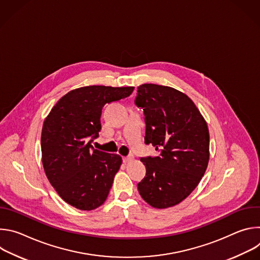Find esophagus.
<instances>
[{
	"mask_svg": "<svg viewBox=\"0 0 260 260\" xmlns=\"http://www.w3.org/2000/svg\"><path fill=\"white\" fill-rule=\"evenodd\" d=\"M134 160V155L133 154H129V155H127L126 157H124L123 158V161L126 164V162H131V161H133Z\"/></svg>",
	"mask_w": 260,
	"mask_h": 260,
	"instance_id": "34e87169",
	"label": "esophagus"
}]
</instances>
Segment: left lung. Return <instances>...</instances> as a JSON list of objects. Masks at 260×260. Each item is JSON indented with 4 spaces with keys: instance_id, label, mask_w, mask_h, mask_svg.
<instances>
[{
    "instance_id": "obj_1",
    "label": "left lung",
    "mask_w": 260,
    "mask_h": 260,
    "mask_svg": "<svg viewBox=\"0 0 260 260\" xmlns=\"http://www.w3.org/2000/svg\"><path fill=\"white\" fill-rule=\"evenodd\" d=\"M137 91L135 104L145 116V144L159 152L141 157L146 176L138 190L153 208H170L194 190L207 170L208 125L194 103L175 88L142 84Z\"/></svg>"
}]
</instances>
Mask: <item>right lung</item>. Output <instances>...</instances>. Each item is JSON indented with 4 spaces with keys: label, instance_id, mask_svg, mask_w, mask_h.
Instances as JSON below:
<instances>
[{
    "label": "right lung",
    "instance_id": "add662e5",
    "mask_svg": "<svg viewBox=\"0 0 260 260\" xmlns=\"http://www.w3.org/2000/svg\"><path fill=\"white\" fill-rule=\"evenodd\" d=\"M135 87L91 85L63 95L46 117L41 135L45 174L59 197L90 211L106 201L122 159L92 146L106 104L129 96Z\"/></svg>",
    "mask_w": 260,
    "mask_h": 260
}]
</instances>
